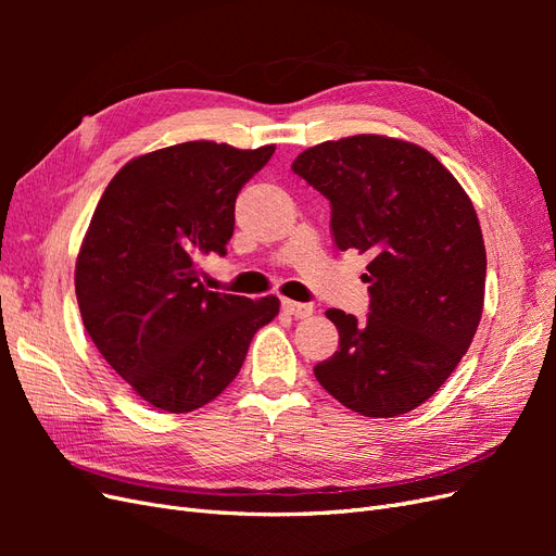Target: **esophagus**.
<instances>
[{"label":"esophagus","mask_w":556,"mask_h":556,"mask_svg":"<svg viewBox=\"0 0 556 556\" xmlns=\"http://www.w3.org/2000/svg\"><path fill=\"white\" fill-rule=\"evenodd\" d=\"M282 311L288 313V315H292V317H296V319H304V317L313 315V306L311 304H299V301H290V299L282 301Z\"/></svg>","instance_id":"obj_1"}]
</instances>
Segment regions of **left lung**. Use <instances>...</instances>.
<instances>
[{"mask_svg":"<svg viewBox=\"0 0 556 556\" xmlns=\"http://www.w3.org/2000/svg\"><path fill=\"white\" fill-rule=\"evenodd\" d=\"M292 172L329 199L336 245L371 255V313L359 323L327 311L341 343L315 378L364 417L410 413L480 325L486 252L473 201L429 150L380 134L317 143Z\"/></svg>","mask_w":556,"mask_h":556,"instance_id":"left-lung-1","label":"left lung"}]
</instances>
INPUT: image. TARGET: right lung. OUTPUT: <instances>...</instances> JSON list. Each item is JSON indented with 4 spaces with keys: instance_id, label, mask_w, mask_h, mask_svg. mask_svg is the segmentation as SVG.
Masks as SVG:
<instances>
[{
    "instance_id": "add662e5",
    "label": "right lung",
    "mask_w": 556,
    "mask_h": 556,
    "mask_svg": "<svg viewBox=\"0 0 556 556\" xmlns=\"http://www.w3.org/2000/svg\"><path fill=\"white\" fill-rule=\"evenodd\" d=\"M276 146L188 141L129 160L94 208L76 260L83 325L150 406L190 413L239 376L276 296L211 292L199 260L225 255L233 204Z\"/></svg>"
}]
</instances>
